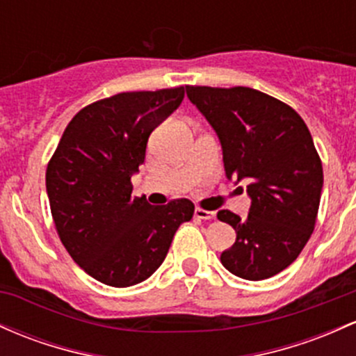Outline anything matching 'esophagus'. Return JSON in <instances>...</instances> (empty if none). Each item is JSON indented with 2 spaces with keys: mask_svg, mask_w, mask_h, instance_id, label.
Returning a JSON list of instances; mask_svg holds the SVG:
<instances>
[{
  "mask_svg": "<svg viewBox=\"0 0 356 356\" xmlns=\"http://www.w3.org/2000/svg\"><path fill=\"white\" fill-rule=\"evenodd\" d=\"M194 214H196V218H199V220H214V216H216L214 211H208L202 208L194 209Z\"/></svg>",
  "mask_w": 356,
  "mask_h": 356,
  "instance_id": "obj_1",
  "label": "esophagus"
}]
</instances>
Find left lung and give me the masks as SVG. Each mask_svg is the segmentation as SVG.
<instances>
[{"label":"left lung","instance_id":"left-lung-1","mask_svg":"<svg viewBox=\"0 0 356 356\" xmlns=\"http://www.w3.org/2000/svg\"><path fill=\"white\" fill-rule=\"evenodd\" d=\"M187 97L216 131L226 177L248 182V216L218 220L236 241L221 264L236 277L264 280L299 257L314 232L323 165L306 123L289 104L252 88L186 86Z\"/></svg>","mask_w":356,"mask_h":356}]
</instances>
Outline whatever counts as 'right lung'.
I'll list each match as a JSON object with an SVG mask.
<instances>
[{"label":"right lung","instance_id":"obj_1","mask_svg":"<svg viewBox=\"0 0 356 356\" xmlns=\"http://www.w3.org/2000/svg\"><path fill=\"white\" fill-rule=\"evenodd\" d=\"M184 99V86L120 92L81 109L47 165L45 184L62 245L86 273L111 287L143 282L162 265L189 199L165 206L134 197L131 175L148 136Z\"/></svg>","mask_w":356,"mask_h":356}]
</instances>
